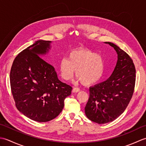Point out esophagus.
<instances>
[{
  "instance_id": "esophagus-1",
  "label": "esophagus",
  "mask_w": 146,
  "mask_h": 146,
  "mask_svg": "<svg viewBox=\"0 0 146 146\" xmlns=\"http://www.w3.org/2000/svg\"><path fill=\"white\" fill-rule=\"evenodd\" d=\"M80 91V89L79 88H77V87H75L72 90L73 93H77V92H79Z\"/></svg>"
}]
</instances>
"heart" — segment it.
<instances>
[{
    "label": "heart",
    "instance_id": "b5f03b06",
    "mask_svg": "<svg viewBox=\"0 0 146 146\" xmlns=\"http://www.w3.org/2000/svg\"><path fill=\"white\" fill-rule=\"evenodd\" d=\"M62 78L66 80L72 78L74 72L85 85L94 84L101 79L104 73V61L100 55L86 48H78L68 53L59 63Z\"/></svg>",
    "mask_w": 146,
    "mask_h": 146
}]
</instances>
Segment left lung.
<instances>
[{
  "label": "left lung",
  "instance_id": "obj_1",
  "mask_svg": "<svg viewBox=\"0 0 146 146\" xmlns=\"http://www.w3.org/2000/svg\"><path fill=\"white\" fill-rule=\"evenodd\" d=\"M105 43L117 52L116 66L107 80L90 87V97L85 107L88 119L99 124L112 122L124 111L135 82V69L131 57L113 43Z\"/></svg>",
  "mask_w": 146,
  "mask_h": 146
}]
</instances>
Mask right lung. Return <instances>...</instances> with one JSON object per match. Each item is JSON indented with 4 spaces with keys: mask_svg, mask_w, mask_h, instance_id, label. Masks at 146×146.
<instances>
[{
    "mask_svg": "<svg viewBox=\"0 0 146 146\" xmlns=\"http://www.w3.org/2000/svg\"><path fill=\"white\" fill-rule=\"evenodd\" d=\"M51 41L38 40L21 51L12 63L11 88L15 105L26 117L39 122L56 117L72 87L58 79L54 68L42 58Z\"/></svg>",
    "mask_w": 146,
    "mask_h": 146,
    "instance_id": "obj_1",
    "label": "right lung"
}]
</instances>
